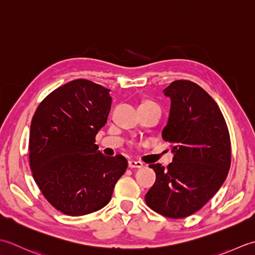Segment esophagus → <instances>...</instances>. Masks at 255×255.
<instances>
[{"label":"esophagus","mask_w":255,"mask_h":255,"mask_svg":"<svg viewBox=\"0 0 255 255\" xmlns=\"http://www.w3.org/2000/svg\"><path fill=\"white\" fill-rule=\"evenodd\" d=\"M128 167L129 168H141V167H143V163L138 162V160L129 159L128 160Z\"/></svg>","instance_id":"34e87169"}]
</instances>
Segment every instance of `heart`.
Instances as JSON below:
<instances>
[{"label": "heart", "mask_w": 255, "mask_h": 255, "mask_svg": "<svg viewBox=\"0 0 255 255\" xmlns=\"http://www.w3.org/2000/svg\"><path fill=\"white\" fill-rule=\"evenodd\" d=\"M147 103H154V102H150V101H147V102H144L143 105H147Z\"/></svg>", "instance_id": "heart-1"}]
</instances>
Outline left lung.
I'll list each match as a JSON object with an SVG mask.
<instances>
[{"instance_id":"8db88e82","label":"left lung","mask_w":255,"mask_h":255,"mask_svg":"<svg viewBox=\"0 0 255 255\" xmlns=\"http://www.w3.org/2000/svg\"><path fill=\"white\" fill-rule=\"evenodd\" d=\"M164 92L171 103L162 136L175 155L166 168L149 165L156 180L145 201L159 215L181 219L201 209L226 180L231 164L230 134L216 101L195 82L176 80Z\"/></svg>"}]
</instances>
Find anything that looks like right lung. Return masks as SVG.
Here are the masks:
<instances>
[{
	"instance_id": "add662e5",
	"label": "right lung",
	"mask_w": 255,
	"mask_h": 255,
	"mask_svg": "<svg viewBox=\"0 0 255 255\" xmlns=\"http://www.w3.org/2000/svg\"><path fill=\"white\" fill-rule=\"evenodd\" d=\"M110 90L86 79L60 86L39 103L30 123L29 166L49 204L71 217L111 200L128 167L122 155L105 156L96 143L111 109Z\"/></svg>"
}]
</instances>
